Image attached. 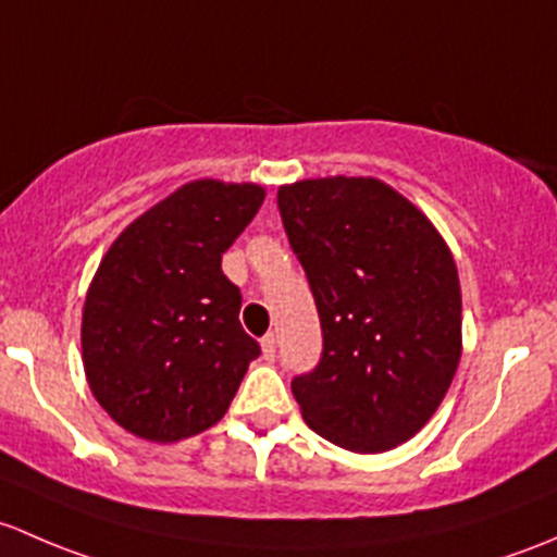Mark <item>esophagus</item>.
Segmentation results:
<instances>
[{"label": "esophagus", "mask_w": 557, "mask_h": 557, "mask_svg": "<svg viewBox=\"0 0 557 557\" xmlns=\"http://www.w3.org/2000/svg\"><path fill=\"white\" fill-rule=\"evenodd\" d=\"M276 348H278V337L273 335V332H268V335L262 337V357H265V362H273V359H276Z\"/></svg>", "instance_id": "1"}]
</instances>
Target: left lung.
Listing matches in <instances>:
<instances>
[{
	"instance_id": "obj_1",
	"label": "left lung",
	"mask_w": 557,
	"mask_h": 557,
	"mask_svg": "<svg viewBox=\"0 0 557 557\" xmlns=\"http://www.w3.org/2000/svg\"><path fill=\"white\" fill-rule=\"evenodd\" d=\"M292 251L317 300L324 351L292 381L313 432L383 453L426 426L461 359L456 260L426 214L372 176L278 187Z\"/></svg>"
}]
</instances>
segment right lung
<instances>
[{"mask_svg":"<svg viewBox=\"0 0 557 557\" xmlns=\"http://www.w3.org/2000/svg\"><path fill=\"white\" fill-rule=\"evenodd\" d=\"M262 200L251 182H187L107 249L79 337L90 392L125 432L180 443L231 407L260 346L240 326L222 255Z\"/></svg>","mask_w":557,"mask_h":557,"instance_id":"1","label":"right lung"}]
</instances>
